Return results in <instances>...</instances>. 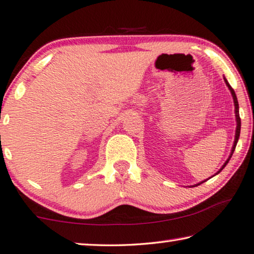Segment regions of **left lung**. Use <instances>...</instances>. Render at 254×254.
Here are the masks:
<instances>
[{"instance_id": "obj_1", "label": "left lung", "mask_w": 254, "mask_h": 254, "mask_svg": "<svg viewBox=\"0 0 254 254\" xmlns=\"http://www.w3.org/2000/svg\"><path fill=\"white\" fill-rule=\"evenodd\" d=\"M225 81H226V83H227V86H228V88H229V90H230V93H231V95H233V98H234V103H235V113H236V120H237V128H236V135H235V142H234V145H233V149H231V153H230V157L228 158V160L226 161L225 163V165H223L222 166V168L221 170H220L218 173H220L221 172L223 168H225V166L226 165L228 164V161H229V159L231 158V156H233V153H234V151H235V148H236V145H237V142H238V138H240V133H241V118H240V112H238V101H237V97H236V94H235V91H234V89L233 88H231V86L229 83H228V81L226 80V78H225ZM203 183V182H201Z\"/></svg>"}]
</instances>
